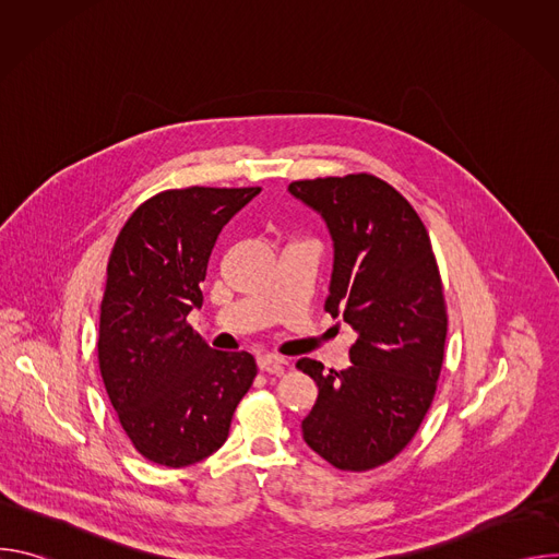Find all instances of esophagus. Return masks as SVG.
<instances>
[{
	"label": "esophagus",
	"instance_id": "34e87169",
	"mask_svg": "<svg viewBox=\"0 0 559 559\" xmlns=\"http://www.w3.org/2000/svg\"><path fill=\"white\" fill-rule=\"evenodd\" d=\"M257 365H259L261 371H267V373H283L287 360H285V358H278V356H272V354H263V356L257 358Z\"/></svg>",
	"mask_w": 559,
	"mask_h": 559
}]
</instances>
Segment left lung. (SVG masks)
Listing matches in <instances>:
<instances>
[{
	"label": "left lung",
	"instance_id": "8db88e82",
	"mask_svg": "<svg viewBox=\"0 0 559 559\" xmlns=\"http://www.w3.org/2000/svg\"><path fill=\"white\" fill-rule=\"evenodd\" d=\"M289 192L332 231L325 311L358 332L349 369L296 362L318 386L302 438L341 471H369L414 440L433 403L447 341L440 270L418 212L386 181L358 173L292 181Z\"/></svg>",
	"mask_w": 559,
	"mask_h": 559
}]
</instances>
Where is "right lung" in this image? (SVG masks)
<instances>
[{
    "instance_id": "obj_1",
    "label": "right lung",
    "mask_w": 559,
    "mask_h": 559,
    "mask_svg": "<svg viewBox=\"0 0 559 559\" xmlns=\"http://www.w3.org/2000/svg\"><path fill=\"white\" fill-rule=\"evenodd\" d=\"M261 188L164 190L121 227L99 316V371L117 418L150 462L212 455L254 382L248 352H216L188 323L223 225Z\"/></svg>"
}]
</instances>
